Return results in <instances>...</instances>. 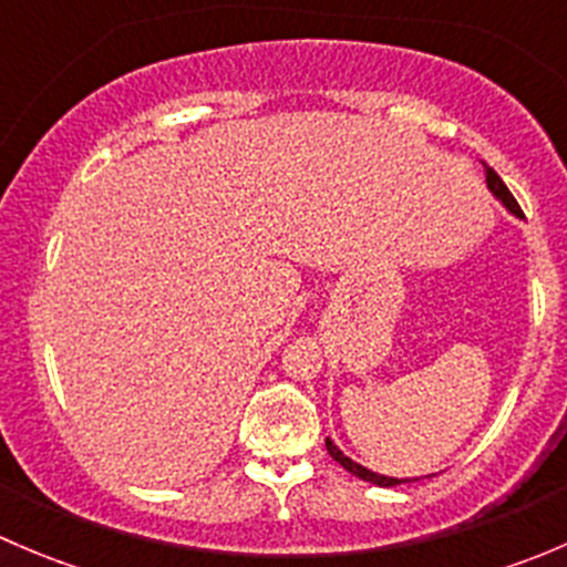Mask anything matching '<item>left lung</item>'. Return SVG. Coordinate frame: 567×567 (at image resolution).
Segmentation results:
<instances>
[{
    "instance_id": "left-lung-1",
    "label": "left lung",
    "mask_w": 567,
    "mask_h": 567,
    "mask_svg": "<svg viewBox=\"0 0 567 567\" xmlns=\"http://www.w3.org/2000/svg\"><path fill=\"white\" fill-rule=\"evenodd\" d=\"M485 167V183H488V188H491V194H494L496 199H499L502 205H505L507 210H511L513 216H524L522 214V208H518V203H516V197H513L511 194V188L505 186V183H502V177L494 173V169L488 167V164H483ZM326 450H329V455L331 458H334L337 463H340L342 468H348V472L351 474H357V477H362V480H368V483H373V485H381V488H392V485H400V483H414V480H398V477H386V474H379V472H370V468H364L362 463H357V461H351L348 458L346 453H342L340 447H337L334 442H331V439H326Z\"/></svg>"
}]
</instances>
